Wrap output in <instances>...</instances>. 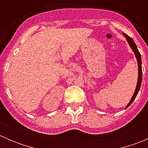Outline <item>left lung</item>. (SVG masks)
Wrapping results in <instances>:
<instances>
[{
  "label": "left lung",
  "instance_id": "left-lung-1",
  "mask_svg": "<svg viewBox=\"0 0 148 148\" xmlns=\"http://www.w3.org/2000/svg\"><path fill=\"white\" fill-rule=\"evenodd\" d=\"M122 34H123L124 36L127 39V41L128 42V44H129L130 46L131 47V49H132V51L134 52V53H135V57H136L137 59V62H138V82H137V86H136V88H135V92H134V95L133 96H132V97L131 98L130 101V102L128 103L127 105L126 108H127L128 107H129L130 105L131 104H132V102H133L134 100H135V99L136 98L137 95H138L139 91H140V86H141V82H142V76H143V71H142V60H141V55H140V52H139L138 49V47H137L136 44H135V43L134 42L133 39H132L131 37H130L129 36L127 35L126 34H124V33H122Z\"/></svg>",
  "mask_w": 148,
  "mask_h": 148
}]
</instances>
